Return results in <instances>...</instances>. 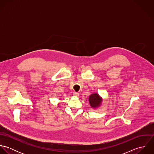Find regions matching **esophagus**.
Returning <instances> with one entry per match:
<instances>
[{
    "instance_id": "obj_1",
    "label": "esophagus",
    "mask_w": 154,
    "mask_h": 154,
    "mask_svg": "<svg viewBox=\"0 0 154 154\" xmlns=\"http://www.w3.org/2000/svg\"><path fill=\"white\" fill-rule=\"evenodd\" d=\"M73 94V95H75V96H76V97H79V93H78V92H74Z\"/></svg>"
}]
</instances>
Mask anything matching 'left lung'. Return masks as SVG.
Here are the masks:
<instances>
[{
	"mask_svg": "<svg viewBox=\"0 0 154 154\" xmlns=\"http://www.w3.org/2000/svg\"><path fill=\"white\" fill-rule=\"evenodd\" d=\"M89 102L92 107L95 108L100 106L101 102V98L97 94H93L90 95L89 98Z\"/></svg>",
	"mask_w": 154,
	"mask_h": 154,
	"instance_id": "1",
	"label": "left lung"
}]
</instances>
